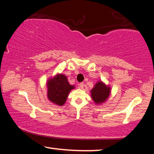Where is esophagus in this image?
Masks as SVG:
<instances>
[{
	"mask_svg": "<svg viewBox=\"0 0 154 154\" xmlns=\"http://www.w3.org/2000/svg\"><path fill=\"white\" fill-rule=\"evenodd\" d=\"M83 86H84V83H83V82L79 83V87H80V88H82V89H83Z\"/></svg>",
	"mask_w": 154,
	"mask_h": 154,
	"instance_id": "obj_1",
	"label": "esophagus"
}]
</instances>
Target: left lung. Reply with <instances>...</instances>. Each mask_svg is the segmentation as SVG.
Returning a JSON list of instances; mask_svg holds the SVG:
<instances>
[{
    "mask_svg": "<svg viewBox=\"0 0 154 154\" xmlns=\"http://www.w3.org/2000/svg\"><path fill=\"white\" fill-rule=\"evenodd\" d=\"M111 92L110 87L106 86L102 82H98L91 90V96L96 104L105 103Z\"/></svg>",
    "mask_w": 154,
    "mask_h": 154,
    "instance_id": "1",
    "label": "left lung"
}]
</instances>
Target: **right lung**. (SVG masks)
I'll return each instance as SVG.
<instances>
[{
    "mask_svg": "<svg viewBox=\"0 0 154 154\" xmlns=\"http://www.w3.org/2000/svg\"><path fill=\"white\" fill-rule=\"evenodd\" d=\"M48 97L51 103L59 106L63 105L69 93L74 89V85H70L64 75L58 74L48 82Z\"/></svg>",
    "mask_w": 154,
    "mask_h": 154,
    "instance_id": "add662e5",
    "label": "right lung"
}]
</instances>
